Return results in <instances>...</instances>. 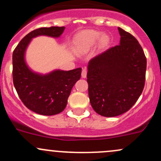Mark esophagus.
I'll return each instance as SVG.
<instances>
[{
	"label": "esophagus",
	"instance_id": "34e87169",
	"mask_svg": "<svg viewBox=\"0 0 161 161\" xmlns=\"http://www.w3.org/2000/svg\"><path fill=\"white\" fill-rule=\"evenodd\" d=\"M86 75H87L86 69H83L82 71V78H83V79L86 78Z\"/></svg>",
	"mask_w": 161,
	"mask_h": 161
}]
</instances>
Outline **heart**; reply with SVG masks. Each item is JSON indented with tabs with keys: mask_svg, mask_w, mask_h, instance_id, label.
Here are the masks:
<instances>
[{
	"mask_svg": "<svg viewBox=\"0 0 161 161\" xmlns=\"http://www.w3.org/2000/svg\"><path fill=\"white\" fill-rule=\"evenodd\" d=\"M98 40L102 46H105L109 43L110 37L107 33L101 34L97 30H85L75 38V49L79 53H86L93 47Z\"/></svg>",
	"mask_w": 161,
	"mask_h": 161,
	"instance_id": "b5f03b06",
	"label": "heart"
}]
</instances>
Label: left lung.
Instances as JSON below:
<instances>
[{
	"mask_svg": "<svg viewBox=\"0 0 161 161\" xmlns=\"http://www.w3.org/2000/svg\"><path fill=\"white\" fill-rule=\"evenodd\" d=\"M119 45L88 63L89 97L93 110L103 117L125 113L140 97L146 79L147 58L138 40L118 27Z\"/></svg>",
	"mask_w": 161,
	"mask_h": 161,
	"instance_id": "left-lung-1",
	"label": "left lung"
}]
</instances>
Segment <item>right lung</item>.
<instances>
[{
    "mask_svg": "<svg viewBox=\"0 0 161 161\" xmlns=\"http://www.w3.org/2000/svg\"><path fill=\"white\" fill-rule=\"evenodd\" d=\"M64 27H43L27 34L12 54L13 83L19 98L27 108L41 115H54L65 108L73 86L81 77L82 69H56L47 74L35 72L25 62V55L32 38L39 36L58 38Z\"/></svg>",
    "mask_w": 161,
    "mask_h": 161,
    "instance_id": "right-lung-1",
    "label": "right lung"
}]
</instances>
